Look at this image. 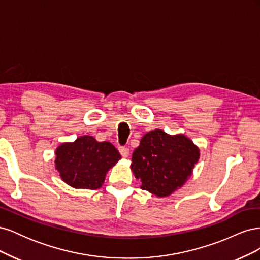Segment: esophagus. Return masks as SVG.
Masks as SVG:
<instances>
[{
    "mask_svg": "<svg viewBox=\"0 0 260 260\" xmlns=\"http://www.w3.org/2000/svg\"><path fill=\"white\" fill-rule=\"evenodd\" d=\"M119 153L121 154L122 157H128L129 156V148L125 147V146H119Z\"/></svg>",
    "mask_w": 260,
    "mask_h": 260,
    "instance_id": "esophagus-1",
    "label": "esophagus"
}]
</instances>
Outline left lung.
<instances>
[{"mask_svg": "<svg viewBox=\"0 0 260 260\" xmlns=\"http://www.w3.org/2000/svg\"><path fill=\"white\" fill-rule=\"evenodd\" d=\"M199 158V148L191 140L156 129L146 133L135 149L131 169L142 183L141 188L168 196L184 184Z\"/></svg>", "mask_w": 260, "mask_h": 260, "instance_id": "left-lung-1", "label": "left lung"}]
</instances>
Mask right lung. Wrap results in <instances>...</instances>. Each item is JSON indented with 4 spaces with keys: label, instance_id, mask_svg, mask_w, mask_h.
Wrapping results in <instances>:
<instances>
[{
    "label": "right lung",
    "instance_id": "1",
    "mask_svg": "<svg viewBox=\"0 0 260 260\" xmlns=\"http://www.w3.org/2000/svg\"><path fill=\"white\" fill-rule=\"evenodd\" d=\"M55 154L61 180L70 186L86 190L101 187L108 169L121 158L112 143L98 142L90 136L59 145Z\"/></svg>",
    "mask_w": 260,
    "mask_h": 260
}]
</instances>
